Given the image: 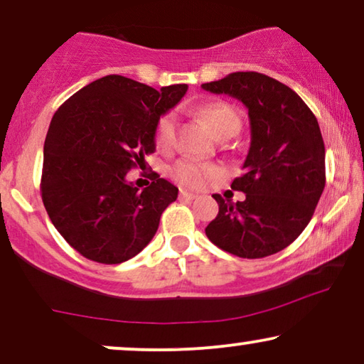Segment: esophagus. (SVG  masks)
<instances>
[{
	"label": "esophagus",
	"instance_id": "obj_1",
	"mask_svg": "<svg viewBox=\"0 0 364 364\" xmlns=\"http://www.w3.org/2000/svg\"><path fill=\"white\" fill-rule=\"evenodd\" d=\"M178 197H181L182 200H196V198H197L196 193L187 192V191H181V196H178Z\"/></svg>",
	"mask_w": 364,
	"mask_h": 364
}]
</instances>
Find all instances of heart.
Wrapping results in <instances>:
<instances>
[{
  "mask_svg": "<svg viewBox=\"0 0 364 364\" xmlns=\"http://www.w3.org/2000/svg\"><path fill=\"white\" fill-rule=\"evenodd\" d=\"M198 117L202 119L208 131H210L217 139H228L240 131V116H238L235 109L230 104L212 101L205 102L197 109ZM173 131H176V117L172 112L164 114L159 119L156 127V142L159 147L167 149L171 147L173 141ZM168 176H171L177 183L183 187L200 188L205 186L208 181L222 176V168L215 164H200L193 162L191 159H181V161L173 162L168 168Z\"/></svg>",
  "mask_w": 364,
  "mask_h": 364,
  "instance_id": "obj_1",
  "label": "heart"
}]
</instances>
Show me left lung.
Instances as JSON below:
<instances>
[{"label": "left lung", "mask_w": 364, "mask_h": 364, "mask_svg": "<svg viewBox=\"0 0 364 364\" xmlns=\"http://www.w3.org/2000/svg\"><path fill=\"white\" fill-rule=\"evenodd\" d=\"M248 109L250 149L232 182L245 200L215 193L218 213L208 240L242 258H263L295 242L310 223L325 188V144L315 114L285 84L260 73H232L202 84Z\"/></svg>", "instance_id": "8db88e82"}]
</instances>
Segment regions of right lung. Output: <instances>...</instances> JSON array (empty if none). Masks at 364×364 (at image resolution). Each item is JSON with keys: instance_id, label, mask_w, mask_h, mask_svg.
Listing matches in <instances>:
<instances>
[{"instance_id": "add662e5", "label": "right lung", "mask_w": 364, "mask_h": 364, "mask_svg": "<svg viewBox=\"0 0 364 364\" xmlns=\"http://www.w3.org/2000/svg\"><path fill=\"white\" fill-rule=\"evenodd\" d=\"M186 91L187 84L157 91L111 74L54 112L44 141L41 197L53 225L82 257L116 265L156 235L178 188L152 172L149 187L139 191L126 176L156 151L159 119Z\"/></svg>"}]
</instances>
